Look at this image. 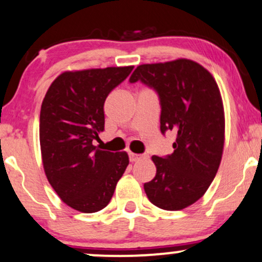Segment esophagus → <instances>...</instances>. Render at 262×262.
Here are the masks:
<instances>
[{"label":"esophagus","mask_w":262,"mask_h":262,"mask_svg":"<svg viewBox=\"0 0 262 262\" xmlns=\"http://www.w3.org/2000/svg\"><path fill=\"white\" fill-rule=\"evenodd\" d=\"M141 158H143V155H140V154H134V152H129V160H130L132 162L139 161Z\"/></svg>","instance_id":"1"}]
</instances>
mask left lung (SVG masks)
Segmentation results:
<instances>
[{
	"label": "left lung",
	"instance_id": "8db88e82",
	"mask_svg": "<svg viewBox=\"0 0 262 262\" xmlns=\"http://www.w3.org/2000/svg\"><path fill=\"white\" fill-rule=\"evenodd\" d=\"M137 81L158 93L161 133H176L172 154L151 158L156 175L144 189L159 208L183 209L203 196L222 160L224 111L218 85L187 59L139 65L129 79Z\"/></svg>",
	"mask_w": 262,
	"mask_h": 262
}]
</instances>
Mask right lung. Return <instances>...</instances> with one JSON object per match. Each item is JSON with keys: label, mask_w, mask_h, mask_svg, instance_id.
Instances as JSON below:
<instances>
[{"label": "right lung", "mask_w": 262, "mask_h": 262, "mask_svg": "<svg viewBox=\"0 0 262 262\" xmlns=\"http://www.w3.org/2000/svg\"><path fill=\"white\" fill-rule=\"evenodd\" d=\"M134 66L68 71L54 80L40 110L41 158L58 196L83 213L103 209L129 164L127 152L92 144L104 129V101Z\"/></svg>", "instance_id": "right-lung-1"}]
</instances>
